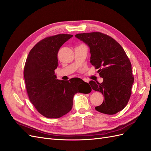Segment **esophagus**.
<instances>
[{"label": "esophagus", "mask_w": 151, "mask_h": 151, "mask_svg": "<svg viewBox=\"0 0 151 151\" xmlns=\"http://www.w3.org/2000/svg\"><path fill=\"white\" fill-rule=\"evenodd\" d=\"M83 81H84L86 82V83H88V82H89V80H88V79H86V78H84V79H83Z\"/></svg>", "instance_id": "obj_1"}]
</instances>
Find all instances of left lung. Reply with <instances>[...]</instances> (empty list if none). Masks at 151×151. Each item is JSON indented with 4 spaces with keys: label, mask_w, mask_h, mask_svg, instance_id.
<instances>
[{
    "label": "left lung",
    "mask_w": 151,
    "mask_h": 151,
    "mask_svg": "<svg viewBox=\"0 0 151 151\" xmlns=\"http://www.w3.org/2000/svg\"><path fill=\"white\" fill-rule=\"evenodd\" d=\"M76 37L89 46L90 63L103 78L102 83L89 82L93 90L104 97L102 104L95 109L108 115L116 114L126 107L131 95L134 77L129 59L122 47L104 33H80Z\"/></svg>",
    "instance_id": "1"
}]
</instances>
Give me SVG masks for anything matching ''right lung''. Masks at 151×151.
Masks as SVG:
<instances>
[{
  "label": "right lung",
  "mask_w": 151,
  "mask_h": 151,
  "mask_svg": "<svg viewBox=\"0 0 151 151\" xmlns=\"http://www.w3.org/2000/svg\"><path fill=\"white\" fill-rule=\"evenodd\" d=\"M72 35L59 34L40 40L30 50L25 61L24 75L29 100L43 116L57 119L72 109L73 95L89 86L79 78L60 81L54 74L58 66V52Z\"/></svg>",
  "instance_id": "1"
}]
</instances>
